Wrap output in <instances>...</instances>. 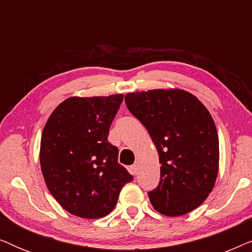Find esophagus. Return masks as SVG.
Wrapping results in <instances>:
<instances>
[{"instance_id": "1", "label": "esophagus", "mask_w": 252, "mask_h": 252, "mask_svg": "<svg viewBox=\"0 0 252 252\" xmlns=\"http://www.w3.org/2000/svg\"><path fill=\"white\" fill-rule=\"evenodd\" d=\"M130 172H132L133 175H136L137 174V165L134 164L130 166Z\"/></svg>"}]
</instances>
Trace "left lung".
<instances>
[{"label": "left lung", "instance_id": "obj_1", "mask_svg": "<svg viewBox=\"0 0 252 252\" xmlns=\"http://www.w3.org/2000/svg\"><path fill=\"white\" fill-rule=\"evenodd\" d=\"M125 102L159 156V184L148 192L155 210L178 217L198 208L215 187L219 167L218 133L208 109L182 89L128 93Z\"/></svg>", "mask_w": 252, "mask_h": 252}]
</instances>
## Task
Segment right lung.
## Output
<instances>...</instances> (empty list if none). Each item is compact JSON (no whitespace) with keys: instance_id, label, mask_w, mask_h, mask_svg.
I'll return each mask as SVG.
<instances>
[{"instance_id":"add662e5","label":"right lung","mask_w":252,"mask_h":252,"mask_svg":"<svg viewBox=\"0 0 252 252\" xmlns=\"http://www.w3.org/2000/svg\"><path fill=\"white\" fill-rule=\"evenodd\" d=\"M123 94L70 97L51 113L40 146L44 181L62 208L97 219L115 209L120 190L133 180L108 141Z\"/></svg>"}]
</instances>
